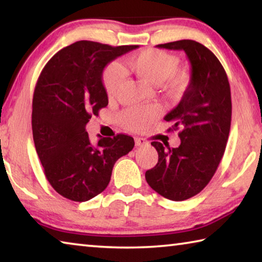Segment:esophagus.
Segmentation results:
<instances>
[{
    "label": "esophagus",
    "mask_w": 262,
    "mask_h": 262,
    "mask_svg": "<svg viewBox=\"0 0 262 262\" xmlns=\"http://www.w3.org/2000/svg\"><path fill=\"white\" fill-rule=\"evenodd\" d=\"M148 144V141L143 137H135V145L136 147H142V145Z\"/></svg>",
    "instance_id": "esophagus-1"
}]
</instances>
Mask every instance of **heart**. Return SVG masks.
I'll use <instances>...</instances> for the list:
<instances>
[{
  "label": "heart",
  "instance_id": "obj_1",
  "mask_svg": "<svg viewBox=\"0 0 262 262\" xmlns=\"http://www.w3.org/2000/svg\"><path fill=\"white\" fill-rule=\"evenodd\" d=\"M179 59L171 53L147 48L128 57V66L137 76L151 83L167 82V86L173 91L183 90L189 83V76L184 70L177 69ZM126 81V72L120 64L114 62L106 67L103 74V84L110 98L115 97ZM161 114L158 106H139L123 111L119 120L123 128L133 132L144 130Z\"/></svg>",
  "mask_w": 262,
  "mask_h": 262
}]
</instances>
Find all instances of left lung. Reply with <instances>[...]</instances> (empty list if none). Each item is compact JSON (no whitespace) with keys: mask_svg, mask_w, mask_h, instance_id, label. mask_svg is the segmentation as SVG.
Segmentation results:
<instances>
[{"mask_svg":"<svg viewBox=\"0 0 262 262\" xmlns=\"http://www.w3.org/2000/svg\"><path fill=\"white\" fill-rule=\"evenodd\" d=\"M157 47L183 50L192 76L178 106L164 118L172 122L168 130L180 129L181 143L165 149L161 142H151L158 163L145 172V179L162 196L184 201L209 184L223 157L231 126V91L223 66L202 43L184 39Z\"/></svg>","mask_w":262,"mask_h":262,"instance_id":"obj_1","label":"left lung"}]
</instances>
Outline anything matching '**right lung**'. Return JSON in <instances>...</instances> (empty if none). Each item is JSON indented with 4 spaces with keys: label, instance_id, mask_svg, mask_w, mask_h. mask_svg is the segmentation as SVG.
I'll list each match as a JSON object with an SVG mask.
<instances>
[{
    "label": "right lung",
    "instance_id": "1",
    "mask_svg": "<svg viewBox=\"0 0 262 262\" xmlns=\"http://www.w3.org/2000/svg\"><path fill=\"white\" fill-rule=\"evenodd\" d=\"M137 47L76 41L41 70L32 100L33 141L48 183L66 199L84 202L100 194L115 162L134 148L126 134L99 136L92 145L85 126L108 104L101 81L105 66Z\"/></svg>",
    "mask_w": 262,
    "mask_h": 262
}]
</instances>
